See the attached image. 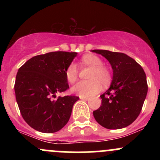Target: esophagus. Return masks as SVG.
<instances>
[{
    "label": "esophagus",
    "mask_w": 160,
    "mask_h": 160,
    "mask_svg": "<svg viewBox=\"0 0 160 160\" xmlns=\"http://www.w3.org/2000/svg\"><path fill=\"white\" fill-rule=\"evenodd\" d=\"M80 98L81 99V100H83V101H87L89 99V97H81V96L80 97Z\"/></svg>",
    "instance_id": "obj_1"
}]
</instances>
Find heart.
Here are the masks:
<instances>
[{"label": "heart", "instance_id": "obj_1", "mask_svg": "<svg viewBox=\"0 0 160 160\" xmlns=\"http://www.w3.org/2000/svg\"><path fill=\"white\" fill-rule=\"evenodd\" d=\"M81 63L92 68L89 78L91 80H81L73 86L71 91L81 97L94 95L102 90V84L107 86L111 82V74L107 68L104 67L102 60L93 54L85 55L81 58ZM68 81L74 82L78 76V68L74 63H71L65 70Z\"/></svg>", "mask_w": 160, "mask_h": 160}]
</instances>
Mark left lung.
Listing matches in <instances>:
<instances>
[{"mask_svg":"<svg viewBox=\"0 0 160 160\" xmlns=\"http://www.w3.org/2000/svg\"><path fill=\"white\" fill-rule=\"evenodd\" d=\"M106 58L113 69V80L107 92L100 95L102 105L93 111L95 120L108 129L129 126L137 119L148 93L146 74L132 58L122 52L94 49Z\"/></svg>","mask_w":160,"mask_h":160,"instance_id":"left-lung-1","label":"left lung"}]
</instances>
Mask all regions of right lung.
I'll return each instance as SVG.
<instances>
[{
    "label": "right lung",
    "mask_w": 160,
    "mask_h": 160,
    "mask_svg": "<svg viewBox=\"0 0 160 160\" xmlns=\"http://www.w3.org/2000/svg\"><path fill=\"white\" fill-rule=\"evenodd\" d=\"M77 52L58 51L32 57L16 74V98L24 120L37 131L53 133L67 124L79 97L58 96L69 89L65 70Z\"/></svg>",
    "instance_id": "right-lung-1"
}]
</instances>
